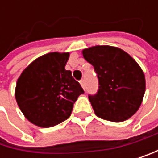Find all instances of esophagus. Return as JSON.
<instances>
[{
    "instance_id": "esophagus-1",
    "label": "esophagus",
    "mask_w": 158,
    "mask_h": 158,
    "mask_svg": "<svg viewBox=\"0 0 158 158\" xmlns=\"http://www.w3.org/2000/svg\"><path fill=\"white\" fill-rule=\"evenodd\" d=\"M80 83H81V87L84 89L85 88V81L83 80V78H82V80H81V81H80Z\"/></svg>"
}]
</instances>
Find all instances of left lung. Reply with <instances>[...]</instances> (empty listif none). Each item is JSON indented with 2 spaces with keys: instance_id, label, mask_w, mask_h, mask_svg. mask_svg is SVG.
I'll list each match as a JSON object with an SVG mask.
<instances>
[{
  "instance_id": "8db88e82",
  "label": "left lung",
  "mask_w": 158,
  "mask_h": 158,
  "mask_svg": "<svg viewBox=\"0 0 158 158\" xmlns=\"http://www.w3.org/2000/svg\"><path fill=\"white\" fill-rule=\"evenodd\" d=\"M98 78L96 95H89L94 112L102 119L121 122L140 107L145 94V76L137 62L118 47L97 45L82 50Z\"/></svg>"
}]
</instances>
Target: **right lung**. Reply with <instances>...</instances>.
<instances>
[{"label":"right lung","instance_id":"obj_1","mask_svg":"<svg viewBox=\"0 0 158 158\" xmlns=\"http://www.w3.org/2000/svg\"><path fill=\"white\" fill-rule=\"evenodd\" d=\"M69 53L52 52L30 63L18 78L15 98L24 117L48 128L67 119L78 96L84 93L65 65Z\"/></svg>","mask_w":158,"mask_h":158}]
</instances>
